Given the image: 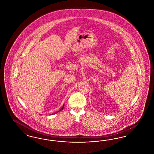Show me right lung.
Instances as JSON below:
<instances>
[{
    "instance_id": "add662e5",
    "label": "right lung",
    "mask_w": 154,
    "mask_h": 154,
    "mask_svg": "<svg viewBox=\"0 0 154 154\" xmlns=\"http://www.w3.org/2000/svg\"><path fill=\"white\" fill-rule=\"evenodd\" d=\"M63 107H64V105H63V106H62V107L61 109H60V111H58V112H55V113H54V114H55V113H58V112H60V111H62V109H63ZM52 115H53V114H52Z\"/></svg>"
}]
</instances>
